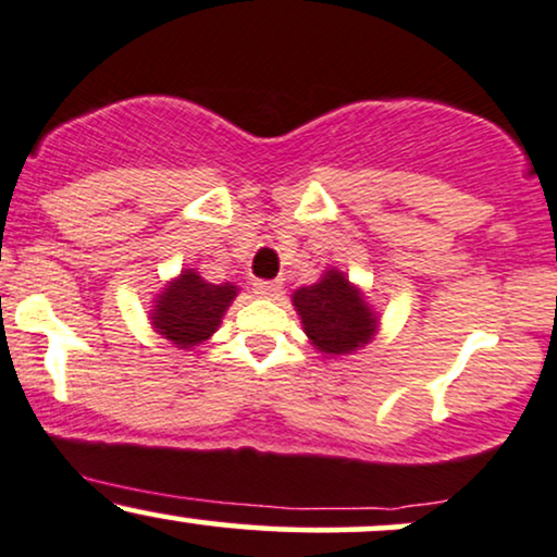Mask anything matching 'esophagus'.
I'll return each mask as SVG.
<instances>
[{
	"mask_svg": "<svg viewBox=\"0 0 557 557\" xmlns=\"http://www.w3.org/2000/svg\"><path fill=\"white\" fill-rule=\"evenodd\" d=\"M280 287H283V283H280V280H257V283H253V290L259 293V296H277L280 293Z\"/></svg>",
	"mask_w": 557,
	"mask_h": 557,
	"instance_id": "1",
	"label": "esophagus"
}]
</instances>
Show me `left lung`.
Listing matches in <instances>:
<instances>
[{"mask_svg":"<svg viewBox=\"0 0 557 557\" xmlns=\"http://www.w3.org/2000/svg\"><path fill=\"white\" fill-rule=\"evenodd\" d=\"M306 335L322 354H350L374 335V317L345 274L327 272L293 296Z\"/></svg>","mask_w":557,"mask_h":557,"instance_id":"8db88e82","label":"left lung"}]
</instances>
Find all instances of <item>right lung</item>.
<instances>
[{
    "instance_id": "1",
    "label": "right lung",
    "mask_w": 557,
    "mask_h": 557,
    "mask_svg": "<svg viewBox=\"0 0 557 557\" xmlns=\"http://www.w3.org/2000/svg\"><path fill=\"white\" fill-rule=\"evenodd\" d=\"M235 285H212L201 280L194 270H185L175 283L168 285L157 300L154 327L177 348L207 341L220 327L230 300L235 298Z\"/></svg>"
}]
</instances>
